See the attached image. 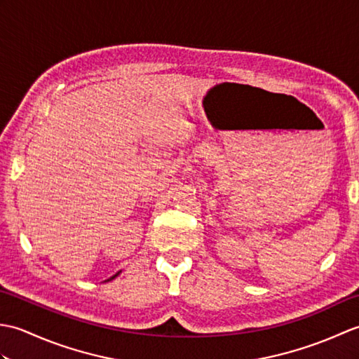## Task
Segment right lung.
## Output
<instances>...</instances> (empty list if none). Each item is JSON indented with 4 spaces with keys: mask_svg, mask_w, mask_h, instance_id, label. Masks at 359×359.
<instances>
[{
    "mask_svg": "<svg viewBox=\"0 0 359 359\" xmlns=\"http://www.w3.org/2000/svg\"><path fill=\"white\" fill-rule=\"evenodd\" d=\"M117 274H118V273H117ZM117 274H114V276H112V278H109V279H108V280H112V279H114V278H116V276H117Z\"/></svg>",
    "mask_w": 359,
    "mask_h": 359,
    "instance_id": "right-lung-1",
    "label": "right lung"
}]
</instances>
